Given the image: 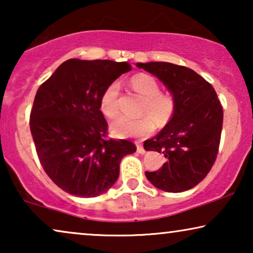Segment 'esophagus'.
I'll use <instances>...</instances> for the list:
<instances>
[{
  "instance_id": "1",
  "label": "esophagus",
  "mask_w": 253,
  "mask_h": 253,
  "mask_svg": "<svg viewBox=\"0 0 253 253\" xmlns=\"http://www.w3.org/2000/svg\"><path fill=\"white\" fill-rule=\"evenodd\" d=\"M136 144H137V152H138V153L144 154L145 153V150H144L143 145H140L139 143H136Z\"/></svg>"
}]
</instances>
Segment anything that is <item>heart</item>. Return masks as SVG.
Returning <instances> with one entry per match:
<instances>
[{
	"label": "heart",
	"mask_w": 253,
	"mask_h": 253,
	"mask_svg": "<svg viewBox=\"0 0 253 253\" xmlns=\"http://www.w3.org/2000/svg\"><path fill=\"white\" fill-rule=\"evenodd\" d=\"M130 86L141 98L139 114L146 115L138 119H129L121 116L110 126L112 132L119 137H144L154 130L153 118L159 126H164L171 120L176 109V100L169 93L161 92V86L154 77L150 75H137L130 81ZM119 93L120 86L112 83L105 88L100 98V110L108 119L119 115Z\"/></svg>",
	"instance_id": "1"
}]
</instances>
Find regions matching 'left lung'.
Here are the masks:
<instances>
[{
	"mask_svg": "<svg viewBox=\"0 0 253 253\" xmlns=\"http://www.w3.org/2000/svg\"><path fill=\"white\" fill-rule=\"evenodd\" d=\"M157 76L176 100L171 120L157 136L145 140L146 151L162 153L166 162L145 175L155 188L183 192L203 181L215 162L223 109L213 86L183 65L168 62L137 63Z\"/></svg>",
	"mask_w": 253,
	"mask_h": 253,
	"instance_id": "8db88e82",
	"label": "left lung"
}]
</instances>
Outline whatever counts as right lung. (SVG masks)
Returning <instances> with one entry per match:
<instances>
[{
	"label": "right lung",
	"instance_id": "obj_1",
	"mask_svg": "<svg viewBox=\"0 0 253 253\" xmlns=\"http://www.w3.org/2000/svg\"><path fill=\"white\" fill-rule=\"evenodd\" d=\"M131 70L127 62L71 58L40 85L30 127L40 164L63 191L78 197L106 192L120 175V162L136 151L132 141L108 138L100 98Z\"/></svg>",
	"mask_w": 253,
	"mask_h": 253
}]
</instances>
